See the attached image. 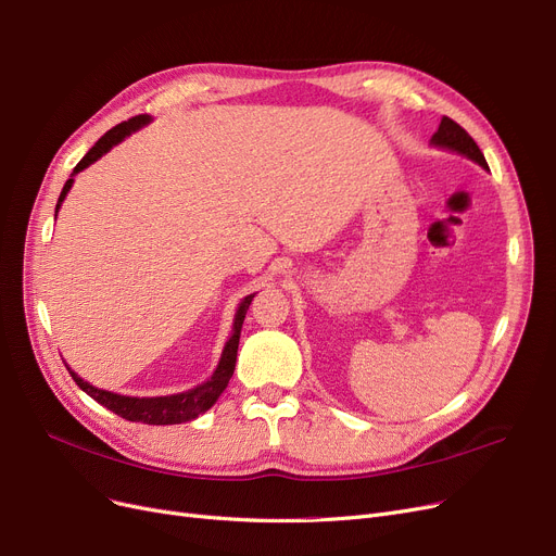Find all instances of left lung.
Listing matches in <instances>:
<instances>
[{
	"mask_svg": "<svg viewBox=\"0 0 556 556\" xmlns=\"http://www.w3.org/2000/svg\"><path fill=\"white\" fill-rule=\"evenodd\" d=\"M431 143L438 146V148L454 150V152L463 154V157H468V160L477 162L481 168H488L483 152L479 150V146L475 143V139H472V137L468 135V131H465L458 123H454V121L447 118V116H442L438 131L431 137Z\"/></svg>",
	"mask_w": 556,
	"mask_h": 556,
	"instance_id": "obj_1",
	"label": "left lung"
}]
</instances>
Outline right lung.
<instances>
[{
	"instance_id": "1",
	"label": "right lung",
	"mask_w": 556,
	"mask_h": 556,
	"mask_svg": "<svg viewBox=\"0 0 556 556\" xmlns=\"http://www.w3.org/2000/svg\"><path fill=\"white\" fill-rule=\"evenodd\" d=\"M150 123V116L148 114H141V116H135L129 118L116 127H111L106 135L88 150L81 162L75 166L71 180L63 185V191L59 195V203H56V212L61 210V203L65 193L71 191L73 187V177L84 170L86 166H91L93 162H98L102 154H106L111 148L118 146L125 137H129L131 131L141 129L143 125ZM255 294H249L247 299H243L237 307V315H235V324H232V336L230 340L226 342L224 346V353H220V361L212 374V379H207L205 383L195 386L187 392H180V394H168V396H125V394H116V392H109V390H100L91 383H86L81 376H77L71 367V376L73 381L88 394L93 396L98 404H102L104 408H109L111 413H116L129 421H143V425H182V421H189V419H195L201 413L210 410L216 399L220 396V392H224L228 388V381L232 379V371H235V363H237V349H239V336H241V324H243V317H247V309L251 305Z\"/></svg>"
}]
</instances>
